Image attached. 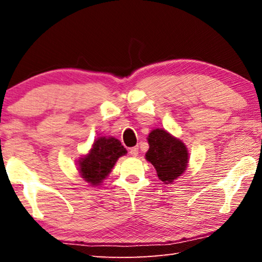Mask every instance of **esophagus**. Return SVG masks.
<instances>
[{
    "label": "esophagus",
    "mask_w": 262,
    "mask_h": 262,
    "mask_svg": "<svg viewBox=\"0 0 262 262\" xmlns=\"http://www.w3.org/2000/svg\"><path fill=\"white\" fill-rule=\"evenodd\" d=\"M129 155L132 157H136L137 155H139V147H133V148H130L129 149Z\"/></svg>",
    "instance_id": "1"
}]
</instances>
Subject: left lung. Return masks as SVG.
<instances>
[{
  "label": "left lung",
  "instance_id": "obj_1",
  "mask_svg": "<svg viewBox=\"0 0 262 262\" xmlns=\"http://www.w3.org/2000/svg\"><path fill=\"white\" fill-rule=\"evenodd\" d=\"M149 150L145 159L156 168L158 178L164 184H172L184 173L188 165V151L183 141L165 129L157 128L148 136Z\"/></svg>",
  "mask_w": 262,
  "mask_h": 262
}]
</instances>
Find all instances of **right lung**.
<instances>
[{"mask_svg":"<svg viewBox=\"0 0 262 262\" xmlns=\"http://www.w3.org/2000/svg\"><path fill=\"white\" fill-rule=\"evenodd\" d=\"M127 154L121 142L114 137H98L85 156L79 158L78 171L91 186H99L107 178L119 157Z\"/></svg>","mask_w":262,"mask_h":262,"instance_id":"right-lung-1","label":"right lung"}]
</instances>
